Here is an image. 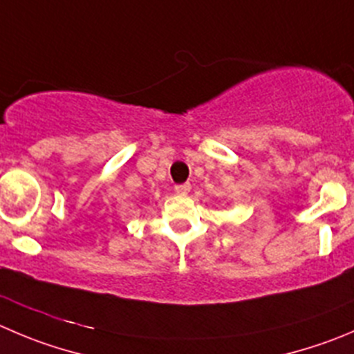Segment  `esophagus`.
Instances as JSON below:
<instances>
[{"mask_svg": "<svg viewBox=\"0 0 354 354\" xmlns=\"http://www.w3.org/2000/svg\"><path fill=\"white\" fill-rule=\"evenodd\" d=\"M191 191V184L189 183H184V184H177V186H175V193L177 194H187Z\"/></svg>", "mask_w": 354, "mask_h": 354, "instance_id": "1", "label": "esophagus"}]
</instances>
